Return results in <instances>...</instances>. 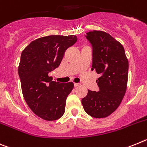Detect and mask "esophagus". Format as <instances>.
Segmentation results:
<instances>
[{"mask_svg": "<svg viewBox=\"0 0 147 147\" xmlns=\"http://www.w3.org/2000/svg\"><path fill=\"white\" fill-rule=\"evenodd\" d=\"M80 86V84H78V83H75V84H74V86H75V87H78V86Z\"/></svg>", "mask_w": 147, "mask_h": 147, "instance_id": "esophagus-1", "label": "esophagus"}]
</instances>
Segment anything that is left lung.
<instances>
[{
  "instance_id": "8db88e82",
  "label": "left lung",
  "mask_w": 147,
  "mask_h": 147,
  "mask_svg": "<svg viewBox=\"0 0 147 147\" xmlns=\"http://www.w3.org/2000/svg\"><path fill=\"white\" fill-rule=\"evenodd\" d=\"M86 38L92 47V71L100 75L98 92L88 90L81 100L85 112L95 118H105L119 107L127 86L129 63L124 48L109 34L89 32Z\"/></svg>"
}]
</instances>
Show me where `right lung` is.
<instances>
[{
	"instance_id": "obj_1",
	"label": "right lung",
	"mask_w": 147,
	"mask_h": 147,
	"mask_svg": "<svg viewBox=\"0 0 147 147\" xmlns=\"http://www.w3.org/2000/svg\"><path fill=\"white\" fill-rule=\"evenodd\" d=\"M74 35H49L33 40L23 50L18 66L21 89L26 104L46 121H55L65 112L72 82L52 81L49 73L58 68L64 52L77 41Z\"/></svg>"
}]
</instances>
